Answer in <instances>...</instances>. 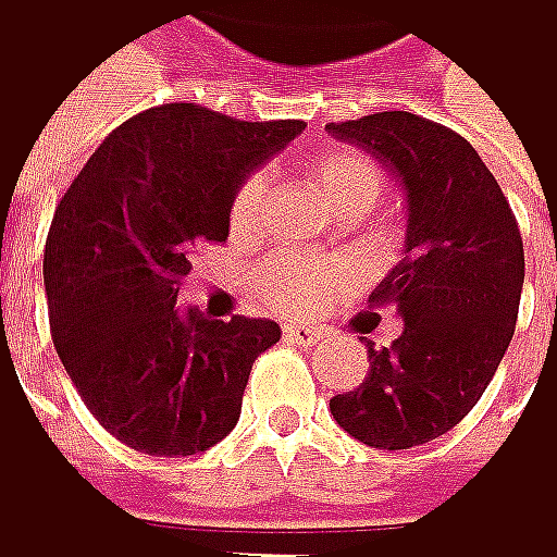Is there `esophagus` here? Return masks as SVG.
I'll use <instances>...</instances> for the list:
<instances>
[{
    "label": "esophagus",
    "mask_w": 557,
    "mask_h": 557,
    "mask_svg": "<svg viewBox=\"0 0 557 557\" xmlns=\"http://www.w3.org/2000/svg\"><path fill=\"white\" fill-rule=\"evenodd\" d=\"M284 336H287L290 343H297V346H313L317 339H323L320 330H313V326H297V323H287V326H284Z\"/></svg>",
    "instance_id": "34e87169"
}]
</instances>
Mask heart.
<instances>
[{
	"label": "heart",
	"mask_w": 557,
	"mask_h": 557,
	"mask_svg": "<svg viewBox=\"0 0 557 557\" xmlns=\"http://www.w3.org/2000/svg\"><path fill=\"white\" fill-rule=\"evenodd\" d=\"M310 184L317 187L320 201L339 214L356 211L370 214V208L383 194V174L376 161L352 148H330L310 164ZM263 201V177L250 174L237 184L231 197V227L250 231ZM343 284V270L330 257L317 253H273L253 270V294L276 313L304 317L317 310L336 287Z\"/></svg>",
	"instance_id": "b5f03b06"
}]
</instances>
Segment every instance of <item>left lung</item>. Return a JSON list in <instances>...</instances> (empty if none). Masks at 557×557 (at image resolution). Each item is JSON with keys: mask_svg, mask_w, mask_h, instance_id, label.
Returning a JSON list of instances; mask_svg holds the SVG:
<instances>
[{"mask_svg": "<svg viewBox=\"0 0 557 557\" xmlns=\"http://www.w3.org/2000/svg\"><path fill=\"white\" fill-rule=\"evenodd\" d=\"M326 128L380 158L409 211L406 257L370 297L399 310L403 333L389 346L363 336L370 373L333 396L330 412L373 449H412L462 422L492 383L519 317L522 234L498 181L453 128L412 111Z\"/></svg>", "mask_w": 557, "mask_h": 557, "instance_id": "left-lung-1", "label": "left lung"}]
</instances>
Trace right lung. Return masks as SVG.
Returning a JSON list of instances; mask_svg holds the SVG:
<instances>
[{
    "label": "right lung",
    "instance_id": "obj_1",
    "mask_svg": "<svg viewBox=\"0 0 557 557\" xmlns=\"http://www.w3.org/2000/svg\"><path fill=\"white\" fill-rule=\"evenodd\" d=\"M304 122H237L190 101L117 125L78 171L46 240L59 360L91 416L148 456H194L240 419L273 320L174 307L201 240H227L237 184Z\"/></svg>",
    "mask_w": 557,
    "mask_h": 557
}]
</instances>
